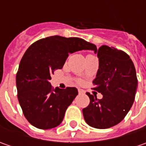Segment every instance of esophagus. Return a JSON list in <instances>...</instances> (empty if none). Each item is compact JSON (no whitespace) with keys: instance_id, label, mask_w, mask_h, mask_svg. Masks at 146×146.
Instances as JSON below:
<instances>
[{"instance_id":"obj_1","label":"esophagus","mask_w":146,"mask_h":146,"mask_svg":"<svg viewBox=\"0 0 146 146\" xmlns=\"http://www.w3.org/2000/svg\"><path fill=\"white\" fill-rule=\"evenodd\" d=\"M78 92H79V93H80V94L84 93V91L83 89H80V88H79V89H78Z\"/></svg>"}]
</instances>
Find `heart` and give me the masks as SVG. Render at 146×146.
Wrapping results in <instances>:
<instances>
[{"instance_id": "obj_1", "label": "heart", "mask_w": 146, "mask_h": 146, "mask_svg": "<svg viewBox=\"0 0 146 146\" xmlns=\"http://www.w3.org/2000/svg\"><path fill=\"white\" fill-rule=\"evenodd\" d=\"M88 56H92V55H88Z\"/></svg>"}]
</instances>
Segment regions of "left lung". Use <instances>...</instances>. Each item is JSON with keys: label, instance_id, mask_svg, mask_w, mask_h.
<instances>
[{"label": "left lung", "instance_id": "obj_1", "mask_svg": "<svg viewBox=\"0 0 146 146\" xmlns=\"http://www.w3.org/2000/svg\"><path fill=\"white\" fill-rule=\"evenodd\" d=\"M98 53L99 67L93 81L94 90L102 94L87 93L89 105L83 109L84 120L89 126L106 129L115 126L124 119L131 109L137 88L136 69L125 52L102 45Z\"/></svg>", "mask_w": 146, "mask_h": 146}]
</instances>
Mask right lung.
Wrapping results in <instances>:
<instances>
[{
	"instance_id": "obj_1",
	"label": "right lung",
	"mask_w": 146,
	"mask_h": 146,
	"mask_svg": "<svg viewBox=\"0 0 146 146\" xmlns=\"http://www.w3.org/2000/svg\"><path fill=\"white\" fill-rule=\"evenodd\" d=\"M83 49L96 51L97 47L78 37L53 36L37 40L27 49L16 74V85L20 106L31 125L50 129L63 120L78 90L53 88L49 80L54 70L62 68L69 53Z\"/></svg>"
}]
</instances>
